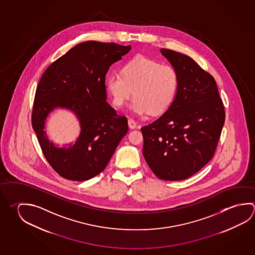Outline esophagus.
Here are the masks:
<instances>
[{
    "label": "esophagus",
    "instance_id": "obj_1",
    "mask_svg": "<svg viewBox=\"0 0 255 255\" xmlns=\"http://www.w3.org/2000/svg\"><path fill=\"white\" fill-rule=\"evenodd\" d=\"M128 125H129V127L130 129H135L136 128V126H137V124H136V122L134 121L133 119H128Z\"/></svg>",
    "mask_w": 255,
    "mask_h": 255
}]
</instances>
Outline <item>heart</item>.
I'll use <instances>...</instances> for the list:
<instances>
[{
	"instance_id": "b5f03b06",
	"label": "heart",
	"mask_w": 255,
	"mask_h": 255,
	"mask_svg": "<svg viewBox=\"0 0 255 255\" xmlns=\"http://www.w3.org/2000/svg\"><path fill=\"white\" fill-rule=\"evenodd\" d=\"M177 87L174 68L142 55L126 63L122 73L113 72L106 79L108 94L117 108L125 105L133 90L129 108L138 116L164 114L173 103Z\"/></svg>"
}]
</instances>
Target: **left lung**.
I'll return each mask as SVG.
<instances>
[{"instance_id":"left-lung-1","label":"left lung","mask_w":255,"mask_h":255,"mask_svg":"<svg viewBox=\"0 0 255 255\" xmlns=\"http://www.w3.org/2000/svg\"><path fill=\"white\" fill-rule=\"evenodd\" d=\"M178 77L174 101L162 117L143 126V156L165 181L189 178L214 156L225 123L214 78L185 54L160 50Z\"/></svg>"}]
</instances>
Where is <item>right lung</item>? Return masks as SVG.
Masks as SVG:
<instances>
[{"instance_id":"add662e5","label":"right lung","mask_w":255,"mask_h":255,"mask_svg":"<svg viewBox=\"0 0 255 255\" xmlns=\"http://www.w3.org/2000/svg\"><path fill=\"white\" fill-rule=\"evenodd\" d=\"M130 45L83 42L45 70L36 88L32 127L53 169L63 178L86 181L101 173L128 131V121L106 101V75ZM56 108L74 112L80 122L77 141L63 147L50 142L45 121Z\"/></svg>"}]
</instances>
